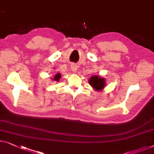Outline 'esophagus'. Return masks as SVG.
<instances>
[{
  "label": "esophagus",
  "instance_id": "obj_1",
  "mask_svg": "<svg viewBox=\"0 0 154 154\" xmlns=\"http://www.w3.org/2000/svg\"><path fill=\"white\" fill-rule=\"evenodd\" d=\"M71 69H72V71L73 72V73H75L77 72V66L76 64H72V65H71Z\"/></svg>",
  "mask_w": 154,
  "mask_h": 154
}]
</instances>
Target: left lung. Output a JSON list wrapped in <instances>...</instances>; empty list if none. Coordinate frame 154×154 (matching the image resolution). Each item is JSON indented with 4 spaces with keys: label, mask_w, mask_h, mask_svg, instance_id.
I'll use <instances>...</instances> for the list:
<instances>
[{
    "label": "left lung",
    "mask_w": 154,
    "mask_h": 154,
    "mask_svg": "<svg viewBox=\"0 0 154 154\" xmlns=\"http://www.w3.org/2000/svg\"><path fill=\"white\" fill-rule=\"evenodd\" d=\"M106 80L103 78H101L99 75H94L91 76L89 80V84L96 91H102L106 87Z\"/></svg>",
    "instance_id": "1"
}]
</instances>
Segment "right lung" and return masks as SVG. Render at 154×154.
<instances>
[{
    "instance_id": "obj_1",
    "label": "right lung",
    "mask_w": 154,
    "mask_h": 154,
    "mask_svg": "<svg viewBox=\"0 0 154 154\" xmlns=\"http://www.w3.org/2000/svg\"><path fill=\"white\" fill-rule=\"evenodd\" d=\"M60 78H61V74L60 73H57L54 75V76H53V78H52V81L58 82Z\"/></svg>"
}]
</instances>
